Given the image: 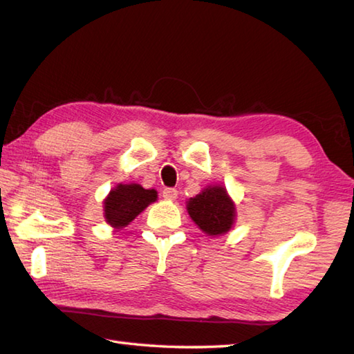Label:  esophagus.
<instances>
[{
  "instance_id": "1",
  "label": "esophagus",
  "mask_w": 354,
  "mask_h": 354,
  "mask_svg": "<svg viewBox=\"0 0 354 354\" xmlns=\"http://www.w3.org/2000/svg\"><path fill=\"white\" fill-rule=\"evenodd\" d=\"M178 196V190L176 189H171V187H169V189H164L162 190V198L167 199V201H175Z\"/></svg>"
}]
</instances>
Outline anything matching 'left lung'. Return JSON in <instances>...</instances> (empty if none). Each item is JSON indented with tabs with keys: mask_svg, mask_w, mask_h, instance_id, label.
I'll use <instances>...</instances> for the list:
<instances>
[{
	"mask_svg": "<svg viewBox=\"0 0 354 354\" xmlns=\"http://www.w3.org/2000/svg\"><path fill=\"white\" fill-rule=\"evenodd\" d=\"M187 212L193 223L209 236L225 234L236 218V207L223 185H209L199 195L190 198L187 201Z\"/></svg>",
	"mask_w": 354,
	"mask_h": 354,
	"instance_id": "1",
	"label": "left lung"
}]
</instances>
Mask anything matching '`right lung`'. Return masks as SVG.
<instances>
[{
  "label": "right lung",
  "instance_id": "1",
  "mask_svg": "<svg viewBox=\"0 0 354 354\" xmlns=\"http://www.w3.org/2000/svg\"><path fill=\"white\" fill-rule=\"evenodd\" d=\"M156 190H147L140 184H118L104 199V218L116 230L127 227L145 207L155 203Z\"/></svg>",
  "mask_w": 354,
  "mask_h": 354
}]
</instances>
